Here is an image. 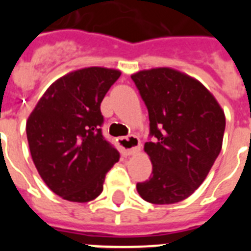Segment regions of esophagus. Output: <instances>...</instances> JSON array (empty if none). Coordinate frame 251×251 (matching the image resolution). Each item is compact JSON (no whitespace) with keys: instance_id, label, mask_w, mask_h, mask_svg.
I'll use <instances>...</instances> for the list:
<instances>
[{"instance_id":"obj_1","label":"esophagus","mask_w":251,"mask_h":251,"mask_svg":"<svg viewBox=\"0 0 251 251\" xmlns=\"http://www.w3.org/2000/svg\"><path fill=\"white\" fill-rule=\"evenodd\" d=\"M118 146L127 154H134V153L139 152V150H141V142H139L138 137L136 136L121 137L118 139Z\"/></svg>"}]
</instances>
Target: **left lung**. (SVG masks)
<instances>
[{"mask_svg":"<svg viewBox=\"0 0 251 251\" xmlns=\"http://www.w3.org/2000/svg\"><path fill=\"white\" fill-rule=\"evenodd\" d=\"M132 80L150 115L145 152L152 175L137 183L145 201L176 203L205 181L223 147L225 114L214 95L195 77L171 68L141 70Z\"/></svg>","mask_w":251,"mask_h":251,"instance_id":"8db88e82","label":"left lung"}]
</instances>
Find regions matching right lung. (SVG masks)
<instances>
[{
  "label": "right lung",
  "instance_id": "1",
  "mask_svg": "<svg viewBox=\"0 0 251 251\" xmlns=\"http://www.w3.org/2000/svg\"><path fill=\"white\" fill-rule=\"evenodd\" d=\"M119 76V70L100 66L69 73L49 86L26 122L35 167L64 200L97 199L106 172L119 161L100 129V103Z\"/></svg>",
  "mask_w": 251,
  "mask_h": 251
}]
</instances>
